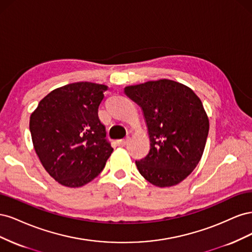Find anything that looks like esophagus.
<instances>
[{"instance_id": "esophagus-1", "label": "esophagus", "mask_w": 252, "mask_h": 252, "mask_svg": "<svg viewBox=\"0 0 252 252\" xmlns=\"http://www.w3.org/2000/svg\"><path fill=\"white\" fill-rule=\"evenodd\" d=\"M129 140H130V138H129V136H126V138H124V139H122V140H118V141H117V144L119 145V146L124 147V146H126V145L128 144Z\"/></svg>"}]
</instances>
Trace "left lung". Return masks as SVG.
<instances>
[{"instance_id": "8db88e82", "label": "left lung", "mask_w": 252, "mask_h": 252, "mask_svg": "<svg viewBox=\"0 0 252 252\" xmlns=\"http://www.w3.org/2000/svg\"><path fill=\"white\" fill-rule=\"evenodd\" d=\"M125 94L140 105L150 139L149 154L135 161L152 185L179 184L199 164L209 131L203 104L193 91L170 80L128 86Z\"/></svg>"}]
</instances>
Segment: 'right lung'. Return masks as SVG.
<instances>
[{"label":"right lung","mask_w":252,"mask_h":252,"mask_svg":"<svg viewBox=\"0 0 252 252\" xmlns=\"http://www.w3.org/2000/svg\"><path fill=\"white\" fill-rule=\"evenodd\" d=\"M107 86L79 82L55 89L30 117L34 150L46 171L67 187H81L100 173L113 148L98 119Z\"/></svg>","instance_id":"obj_1"}]
</instances>
